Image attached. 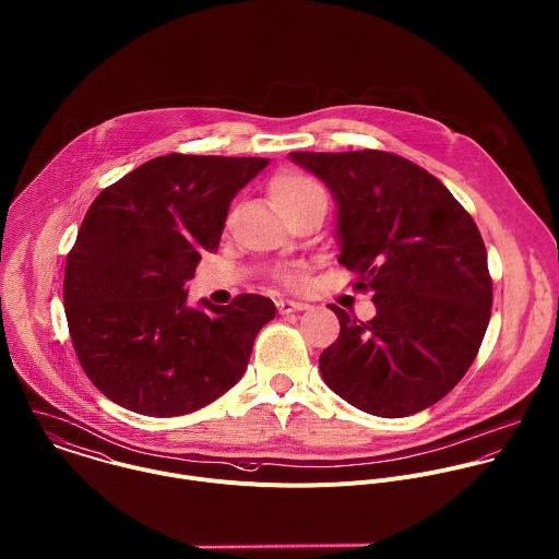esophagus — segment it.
I'll use <instances>...</instances> for the list:
<instances>
[{
	"label": "esophagus",
	"mask_w": 559,
	"mask_h": 559,
	"mask_svg": "<svg viewBox=\"0 0 559 559\" xmlns=\"http://www.w3.org/2000/svg\"><path fill=\"white\" fill-rule=\"evenodd\" d=\"M276 307H278V311H281L283 316H289V313H296V311H305V309H309V305L298 302V300H278V302H276Z\"/></svg>",
	"instance_id": "obj_1"
}]
</instances>
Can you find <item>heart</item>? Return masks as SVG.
<instances>
[{"label":"heart","mask_w":559,"mask_h":559,"mask_svg":"<svg viewBox=\"0 0 559 559\" xmlns=\"http://www.w3.org/2000/svg\"><path fill=\"white\" fill-rule=\"evenodd\" d=\"M267 194H270L272 205L285 218L292 216L294 212L305 210L307 205H311L316 201H326V194H324V188L320 186V181H316L313 177H309L300 170H285V173H278L276 177H272L267 183ZM281 276L285 283H298L302 278V272H300V267L292 265V267H285L281 272Z\"/></svg>","instance_id":"obj_1"}]
</instances>
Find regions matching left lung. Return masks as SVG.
Here are the masks:
<instances>
[{
  "label": "left lung",
  "mask_w": 559,
  "mask_h": 559,
  "mask_svg": "<svg viewBox=\"0 0 559 559\" xmlns=\"http://www.w3.org/2000/svg\"><path fill=\"white\" fill-rule=\"evenodd\" d=\"M335 194L338 263L371 292L376 318L331 305L341 324L320 356L324 382L378 417L430 408L462 380L486 335L492 278L471 214L445 186L395 153H289Z\"/></svg>",
  "instance_id": "left-lung-1"
}]
</instances>
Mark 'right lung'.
Listing matches in <instances>:
<instances>
[{
	"instance_id": "right-lung-1",
	"label": "right lung",
	"mask_w": 559,
	"mask_h": 559,
	"mask_svg": "<svg viewBox=\"0 0 559 559\" xmlns=\"http://www.w3.org/2000/svg\"><path fill=\"white\" fill-rule=\"evenodd\" d=\"M267 159L170 153L138 166L91 205L67 257L64 311L84 373L114 404L179 417L243 376L270 298L188 309L186 281L218 250L233 197Z\"/></svg>"
}]
</instances>
